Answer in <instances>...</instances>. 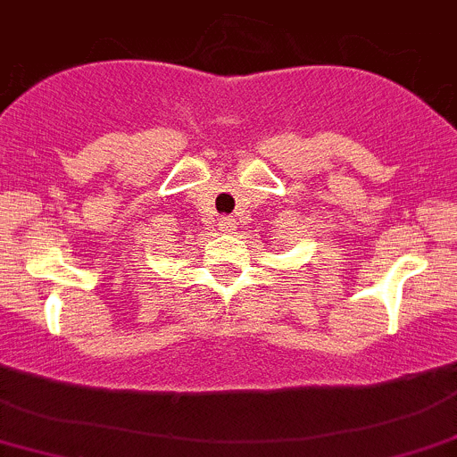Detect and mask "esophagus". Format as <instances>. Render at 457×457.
<instances>
[{"label":"esophagus","instance_id":"obj_1","mask_svg":"<svg viewBox=\"0 0 457 457\" xmlns=\"http://www.w3.org/2000/svg\"><path fill=\"white\" fill-rule=\"evenodd\" d=\"M219 229L223 234H232L237 229V220L229 219V216H220L219 219Z\"/></svg>","mask_w":457,"mask_h":457}]
</instances>
